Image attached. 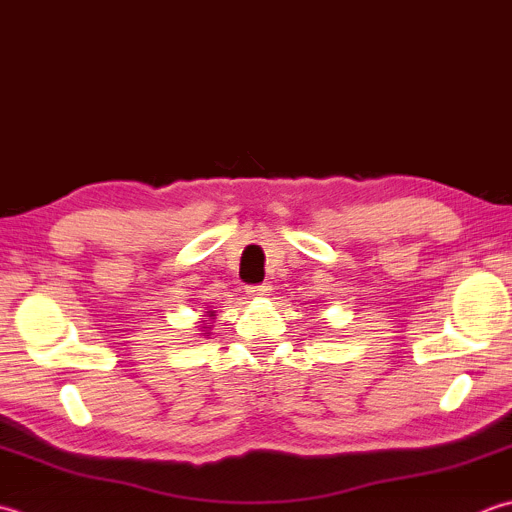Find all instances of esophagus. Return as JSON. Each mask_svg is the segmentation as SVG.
<instances>
[{"mask_svg":"<svg viewBox=\"0 0 512 512\" xmlns=\"http://www.w3.org/2000/svg\"><path fill=\"white\" fill-rule=\"evenodd\" d=\"M270 290V286L268 284H259V286H246V293L250 295V297H259V295H266Z\"/></svg>","mask_w":512,"mask_h":512,"instance_id":"esophagus-1","label":"esophagus"}]
</instances>
